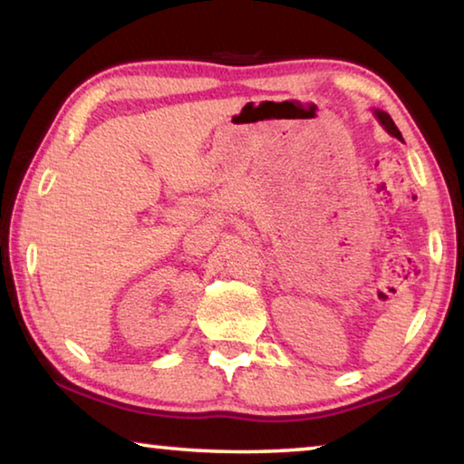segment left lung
Returning a JSON list of instances; mask_svg holds the SVG:
<instances>
[{
    "label": "left lung",
    "mask_w": 464,
    "mask_h": 464,
    "mask_svg": "<svg viewBox=\"0 0 464 464\" xmlns=\"http://www.w3.org/2000/svg\"><path fill=\"white\" fill-rule=\"evenodd\" d=\"M376 119L381 121V124L384 129H387L392 137H397V139H401V132H399V129L395 127V122H392V119L391 116L387 114V112H379V110H376Z\"/></svg>",
    "instance_id": "obj_1"
}]
</instances>
